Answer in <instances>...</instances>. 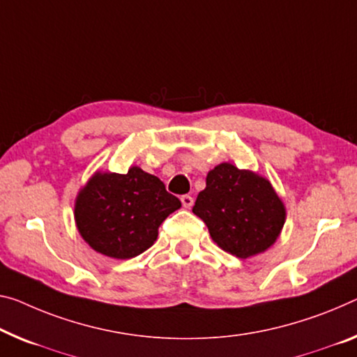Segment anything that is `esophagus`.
<instances>
[{"label":"esophagus","instance_id":"obj_1","mask_svg":"<svg viewBox=\"0 0 357 357\" xmlns=\"http://www.w3.org/2000/svg\"><path fill=\"white\" fill-rule=\"evenodd\" d=\"M180 201H182L185 209H190V207L193 206V197H191L190 195H183L182 197H180Z\"/></svg>","mask_w":357,"mask_h":357}]
</instances>
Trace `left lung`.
Instances as JSON below:
<instances>
[{
	"label": "left lung",
	"mask_w": 357,
	"mask_h": 357,
	"mask_svg": "<svg viewBox=\"0 0 357 357\" xmlns=\"http://www.w3.org/2000/svg\"><path fill=\"white\" fill-rule=\"evenodd\" d=\"M193 212L209 228L213 243L238 259L271 248L286 222V207L271 183L229 162L207 174Z\"/></svg>",
	"instance_id": "8db88e82"
}]
</instances>
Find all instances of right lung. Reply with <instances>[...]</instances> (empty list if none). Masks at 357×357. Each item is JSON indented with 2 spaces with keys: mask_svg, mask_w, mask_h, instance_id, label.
Instances as JSON below:
<instances>
[{
  "mask_svg": "<svg viewBox=\"0 0 357 357\" xmlns=\"http://www.w3.org/2000/svg\"><path fill=\"white\" fill-rule=\"evenodd\" d=\"M180 207L160 178L132 166L128 174L92 175L76 196L75 222L98 254L126 260L150 249L160 225Z\"/></svg>",
  "mask_w": 357,
  "mask_h": 357,
  "instance_id": "obj_1",
  "label": "right lung"
}]
</instances>
